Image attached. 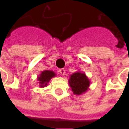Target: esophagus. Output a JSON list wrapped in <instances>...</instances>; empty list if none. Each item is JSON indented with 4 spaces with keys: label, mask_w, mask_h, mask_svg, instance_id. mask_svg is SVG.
<instances>
[{
    "label": "esophagus",
    "mask_w": 129,
    "mask_h": 129,
    "mask_svg": "<svg viewBox=\"0 0 129 129\" xmlns=\"http://www.w3.org/2000/svg\"><path fill=\"white\" fill-rule=\"evenodd\" d=\"M59 73H60V74H61V75H65V70L63 69V68H62V69H60V70H59Z\"/></svg>",
    "instance_id": "34e87169"
}]
</instances>
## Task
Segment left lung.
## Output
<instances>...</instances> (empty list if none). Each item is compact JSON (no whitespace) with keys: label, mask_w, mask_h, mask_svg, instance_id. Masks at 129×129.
<instances>
[{"label":"left lung","mask_w":129,"mask_h":129,"mask_svg":"<svg viewBox=\"0 0 129 129\" xmlns=\"http://www.w3.org/2000/svg\"><path fill=\"white\" fill-rule=\"evenodd\" d=\"M68 83L72 89L73 94L81 95L88 90L90 81L84 73L77 71L73 73L68 79Z\"/></svg>","instance_id":"1"}]
</instances>
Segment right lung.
<instances>
[{
    "instance_id": "obj_1",
    "label": "right lung",
    "mask_w": 129,
    "mask_h": 129,
    "mask_svg": "<svg viewBox=\"0 0 129 129\" xmlns=\"http://www.w3.org/2000/svg\"><path fill=\"white\" fill-rule=\"evenodd\" d=\"M56 76V73L52 70H44L37 77V80L39 81V86L41 88L47 86L50 79Z\"/></svg>"
}]
</instances>
